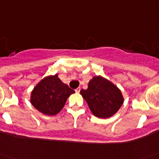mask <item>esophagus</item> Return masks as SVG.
<instances>
[{
    "instance_id": "obj_1",
    "label": "esophagus",
    "mask_w": 159,
    "mask_h": 159,
    "mask_svg": "<svg viewBox=\"0 0 159 159\" xmlns=\"http://www.w3.org/2000/svg\"><path fill=\"white\" fill-rule=\"evenodd\" d=\"M80 90H81V88H77V89H76V93H79Z\"/></svg>"
}]
</instances>
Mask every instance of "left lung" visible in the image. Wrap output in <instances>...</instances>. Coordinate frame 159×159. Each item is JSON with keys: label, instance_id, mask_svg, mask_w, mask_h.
Instances as JSON below:
<instances>
[{"label": "left lung", "instance_id": "1", "mask_svg": "<svg viewBox=\"0 0 159 159\" xmlns=\"http://www.w3.org/2000/svg\"><path fill=\"white\" fill-rule=\"evenodd\" d=\"M92 114L98 118L113 116L124 102L120 90L110 81L101 76H94L87 89L80 91Z\"/></svg>", "mask_w": 159, "mask_h": 159}]
</instances>
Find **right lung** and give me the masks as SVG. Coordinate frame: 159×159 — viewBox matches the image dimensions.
I'll use <instances>...</instances> for the list:
<instances>
[{
	"label": "right lung",
	"instance_id": "obj_1",
	"mask_svg": "<svg viewBox=\"0 0 159 159\" xmlns=\"http://www.w3.org/2000/svg\"><path fill=\"white\" fill-rule=\"evenodd\" d=\"M75 91L58 78L57 74L42 79L31 94V103L42 114L55 115L64 107L67 99Z\"/></svg>",
	"mask_w": 159,
	"mask_h": 159
}]
</instances>
